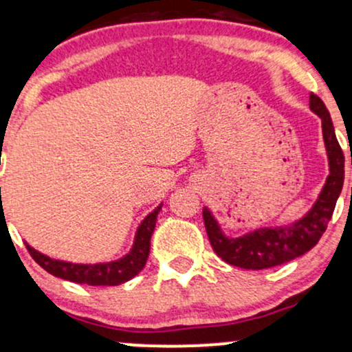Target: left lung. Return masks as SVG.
<instances>
[{"label": "left lung", "instance_id": "left-lung-1", "mask_svg": "<svg viewBox=\"0 0 352 352\" xmlns=\"http://www.w3.org/2000/svg\"><path fill=\"white\" fill-rule=\"evenodd\" d=\"M309 109L321 119L322 140L329 165V175L326 177L316 201L305 215L292 223L254 228L235 238L225 235L212 210L204 207L208 240L213 252L225 263L245 270H265L288 263L309 252L328 227L344 184V153L339 147L329 111L316 94L309 96Z\"/></svg>", "mask_w": 352, "mask_h": 352}]
</instances>
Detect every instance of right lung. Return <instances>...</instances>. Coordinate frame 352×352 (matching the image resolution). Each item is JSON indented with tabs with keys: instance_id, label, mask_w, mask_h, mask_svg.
Here are the masks:
<instances>
[{
	"instance_id": "add662e5",
	"label": "right lung",
	"mask_w": 352,
	"mask_h": 352,
	"mask_svg": "<svg viewBox=\"0 0 352 352\" xmlns=\"http://www.w3.org/2000/svg\"><path fill=\"white\" fill-rule=\"evenodd\" d=\"M1 190V188H0ZM162 205L153 208L147 217L140 221L137 227L134 243L129 253L112 261L104 263H72V261L54 260L38 250H34L30 243H26L28 252L34 258V261L41 268L51 273L52 276L63 278V280L79 283V285L89 286H117L132 280L139 274L147 263L148 252H151V238L157 223V215L162 210Z\"/></svg>"
}]
</instances>
